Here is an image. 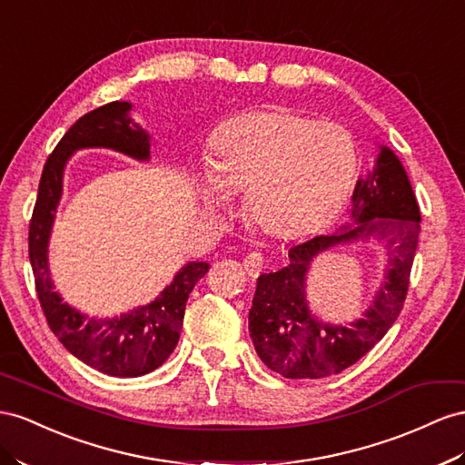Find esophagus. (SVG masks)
Here are the masks:
<instances>
[{
	"instance_id": "34e87169",
	"label": "esophagus",
	"mask_w": 465,
	"mask_h": 465,
	"mask_svg": "<svg viewBox=\"0 0 465 465\" xmlns=\"http://www.w3.org/2000/svg\"><path fill=\"white\" fill-rule=\"evenodd\" d=\"M242 266H244V270H246L250 278H258L260 272H262V266H263V258H262L260 252H248L242 260Z\"/></svg>"
}]
</instances>
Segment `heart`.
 <instances>
[{"mask_svg": "<svg viewBox=\"0 0 465 465\" xmlns=\"http://www.w3.org/2000/svg\"><path fill=\"white\" fill-rule=\"evenodd\" d=\"M358 144L344 124L290 109H260L224 121L202 168L211 205L246 190V213L266 234L292 238L329 223L352 190Z\"/></svg>", "mask_w": 465, "mask_h": 465, "instance_id": "obj_1", "label": "heart"}]
</instances>
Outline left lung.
Returning a JSON list of instances; mask_svg holds the SVG:
<instances>
[{"label": "left lung", "instance_id": "8db88e82", "mask_svg": "<svg viewBox=\"0 0 465 465\" xmlns=\"http://www.w3.org/2000/svg\"><path fill=\"white\" fill-rule=\"evenodd\" d=\"M350 217L354 224L290 248V263L256 282L248 331L260 360L283 378L321 380L341 373L381 341L405 305L420 211L403 164L387 146H381L373 172L358 180ZM366 237L385 242L390 256L374 305L350 327L321 323L304 299L312 258L336 243Z\"/></svg>", "mask_w": 465, "mask_h": 465}]
</instances>
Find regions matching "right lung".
<instances>
[{
	"mask_svg": "<svg viewBox=\"0 0 465 465\" xmlns=\"http://www.w3.org/2000/svg\"><path fill=\"white\" fill-rule=\"evenodd\" d=\"M131 104L113 102L85 113L62 136L43 168L39 195L29 224V258L36 295L50 331L70 354L107 375L139 378L156 370L180 341L187 297L209 270L207 262H190L153 303L115 319H90L72 309L54 292L46 246L62 195V175L70 154L80 148H113L139 160L150 156V136L129 117Z\"/></svg>",
	"mask_w": 465,
	"mask_h": 465,
	"instance_id": "right-lung-1",
	"label": "right lung"
}]
</instances>
